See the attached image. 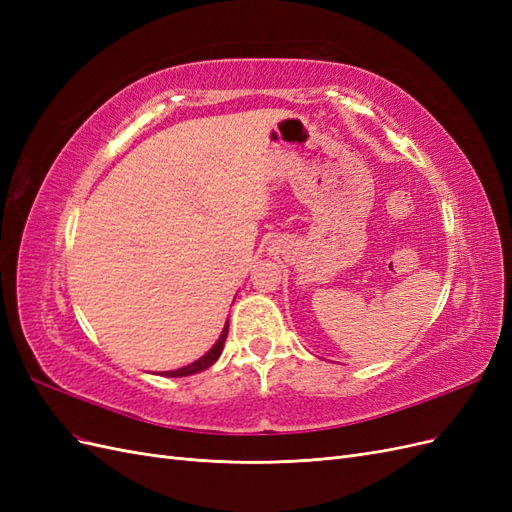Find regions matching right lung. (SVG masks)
Here are the masks:
<instances>
[{
  "label": "right lung",
  "mask_w": 512,
  "mask_h": 512,
  "mask_svg": "<svg viewBox=\"0 0 512 512\" xmlns=\"http://www.w3.org/2000/svg\"><path fill=\"white\" fill-rule=\"evenodd\" d=\"M226 335H228V322H226V327L222 329V335L218 337V342L213 344V348H211L205 356H200L198 361H194V363H190V365H185V367H181V369L162 371V376H166V378H181V376H192V374H198V371H205L207 367H211L215 361L220 359V354H222V350H224Z\"/></svg>",
  "instance_id": "right-lung-1"
}]
</instances>
